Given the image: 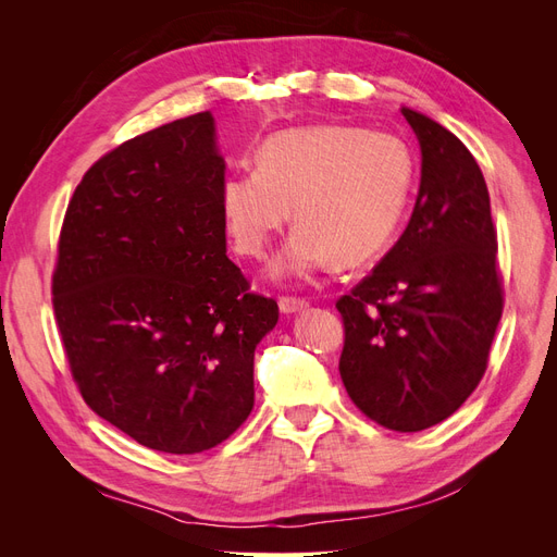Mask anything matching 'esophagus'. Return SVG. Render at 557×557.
Here are the masks:
<instances>
[{
  "label": "esophagus",
  "instance_id": "obj_1",
  "mask_svg": "<svg viewBox=\"0 0 557 557\" xmlns=\"http://www.w3.org/2000/svg\"><path fill=\"white\" fill-rule=\"evenodd\" d=\"M278 307L283 313H297V311H305L309 307V301L299 297H278Z\"/></svg>",
  "mask_w": 557,
  "mask_h": 557
}]
</instances>
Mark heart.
Returning <instances> with one entry per match:
<instances>
[{
	"instance_id": "1",
	"label": "heart",
	"mask_w": 557,
	"mask_h": 557,
	"mask_svg": "<svg viewBox=\"0 0 557 557\" xmlns=\"http://www.w3.org/2000/svg\"><path fill=\"white\" fill-rule=\"evenodd\" d=\"M416 178L411 148L391 132L313 125L276 132L258 150V170L225 178L221 205L234 248L262 260L276 232L299 223L274 276L307 281L334 262L360 264L393 239Z\"/></svg>"
}]
</instances>
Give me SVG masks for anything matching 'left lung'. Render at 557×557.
Masks as SVG:
<instances>
[{"instance_id":"left-lung-1","label":"left lung","mask_w":557,"mask_h":557,"mask_svg":"<svg viewBox=\"0 0 557 557\" xmlns=\"http://www.w3.org/2000/svg\"><path fill=\"white\" fill-rule=\"evenodd\" d=\"M420 144L411 221L374 272L336 299L339 374L352 404L395 432L458 411L481 383L504 309L491 195L467 146L401 109Z\"/></svg>"}]
</instances>
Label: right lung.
Returning a JSON list of instances; mask_svg holds the SVG:
<instances>
[{
  "label": "right lung",
  "instance_id": "add662e5",
  "mask_svg": "<svg viewBox=\"0 0 557 557\" xmlns=\"http://www.w3.org/2000/svg\"><path fill=\"white\" fill-rule=\"evenodd\" d=\"M209 111L99 158L64 213L53 311L88 407L146 448L193 455L252 409V358L278 305L227 258Z\"/></svg>",
  "mask_w": 557,
  "mask_h": 557
}]
</instances>
